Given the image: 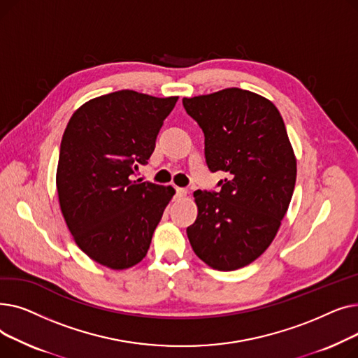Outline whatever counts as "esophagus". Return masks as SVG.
<instances>
[{
	"mask_svg": "<svg viewBox=\"0 0 358 358\" xmlns=\"http://www.w3.org/2000/svg\"><path fill=\"white\" fill-rule=\"evenodd\" d=\"M176 192H177V196H180V197H182V196H185V194H187V190H185V189H182V187H177Z\"/></svg>",
	"mask_w": 358,
	"mask_h": 358,
	"instance_id": "34e87169",
	"label": "esophagus"
}]
</instances>
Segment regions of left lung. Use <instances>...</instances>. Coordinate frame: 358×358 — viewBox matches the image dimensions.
<instances>
[{
	"label": "left lung",
	"mask_w": 358,
	"mask_h": 358,
	"mask_svg": "<svg viewBox=\"0 0 358 358\" xmlns=\"http://www.w3.org/2000/svg\"><path fill=\"white\" fill-rule=\"evenodd\" d=\"M204 134L220 192H194L197 219L187 228L196 255L215 270L245 267L273 242L296 182V157L277 107L241 88L182 99Z\"/></svg>",
	"instance_id": "8db88e82"
}]
</instances>
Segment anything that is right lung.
<instances>
[{
	"label": "right lung",
	"instance_id": "right-lung-1",
	"mask_svg": "<svg viewBox=\"0 0 358 358\" xmlns=\"http://www.w3.org/2000/svg\"><path fill=\"white\" fill-rule=\"evenodd\" d=\"M177 100L122 90L87 101L68 122L56 169L61 212L77 245L104 267L124 270L145 258L176 194L131 174L148 164Z\"/></svg>",
	"mask_w": 358,
	"mask_h": 358
}]
</instances>
